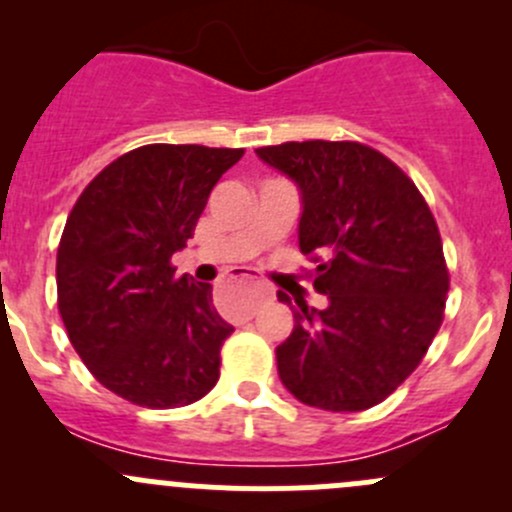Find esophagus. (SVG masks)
<instances>
[{"mask_svg":"<svg viewBox=\"0 0 512 512\" xmlns=\"http://www.w3.org/2000/svg\"><path fill=\"white\" fill-rule=\"evenodd\" d=\"M270 294L272 292H267V287H262L260 292H257V299H267V297H270Z\"/></svg>","mask_w":512,"mask_h":512,"instance_id":"1","label":"esophagus"}]
</instances>
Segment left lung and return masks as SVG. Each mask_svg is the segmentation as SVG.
<instances>
[{
	"instance_id": "left-lung-1",
	"label": "left lung",
	"mask_w": 512,
	"mask_h": 512,
	"mask_svg": "<svg viewBox=\"0 0 512 512\" xmlns=\"http://www.w3.org/2000/svg\"><path fill=\"white\" fill-rule=\"evenodd\" d=\"M255 153L299 188V250L317 262L314 289L329 302L292 307L294 329L277 347L282 384L324 411L371 409L421 364L443 322L448 270L436 220L414 180L361 143Z\"/></svg>"
}]
</instances>
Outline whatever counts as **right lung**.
<instances>
[{
  "mask_svg": "<svg viewBox=\"0 0 512 512\" xmlns=\"http://www.w3.org/2000/svg\"><path fill=\"white\" fill-rule=\"evenodd\" d=\"M242 148L153 143L123 153L76 200L56 255L59 312L91 374L131 404L175 409L220 379L235 329L213 287L175 277L173 252Z\"/></svg>",
  "mask_w": 512,
  "mask_h": 512,
  "instance_id": "add662e5",
  "label": "right lung"
}]
</instances>
